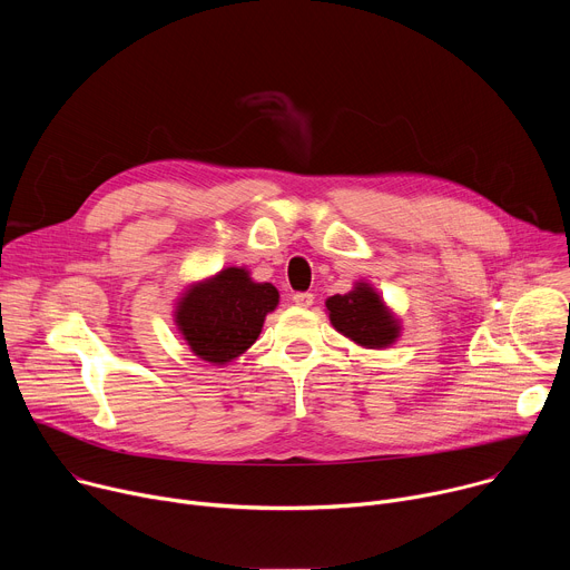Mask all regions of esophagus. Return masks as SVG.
I'll return each mask as SVG.
<instances>
[{
  "instance_id": "obj_1",
  "label": "esophagus",
  "mask_w": 570,
  "mask_h": 570,
  "mask_svg": "<svg viewBox=\"0 0 570 570\" xmlns=\"http://www.w3.org/2000/svg\"><path fill=\"white\" fill-rule=\"evenodd\" d=\"M293 302H295L297 306L306 308V306L313 304V293H295V295H293Z\"/></svg>"
}]
</instances>
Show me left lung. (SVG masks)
Returning <instances> with one entry per match:
<instances>
[{
	"instance_id": "obj_1",
	"label": "left lung",
	"mask_w": 570,
	"mask_h": 570,
	"mask_svg": "<svg viewBox=\"0 0 570 570\" xmlns=\"http://www.w3.org/2000/svg\"><path fill=\"white\" fill-rule=\"evenodd\" d=\"M327 308L334 327L363 347H387L399 336L396 320L367 284H358L347 295L330 297Z\"/></svg>"
}]
</instances>
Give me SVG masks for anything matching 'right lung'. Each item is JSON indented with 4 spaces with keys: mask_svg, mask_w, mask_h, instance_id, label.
I'll use <instances>...</instances> for the list:
<instances>
[{
    "mask_svg": "<svg viewBox=\"0 0 570 570\" xmlns=\"http://www.w3.org/2000/svg\"><path fill=\"white\" fill-rule=\"evenodd\" d=\"M279 302L273 284H255L243 268H225L183 297L176 322L191 352L209 363H227L262 334L266 313Z\"/></svg>",
    "mask_w": 570,
    "mask_h": 570,
    "instance_id": "1",
    "label": "right lung"
}]
</instances>
